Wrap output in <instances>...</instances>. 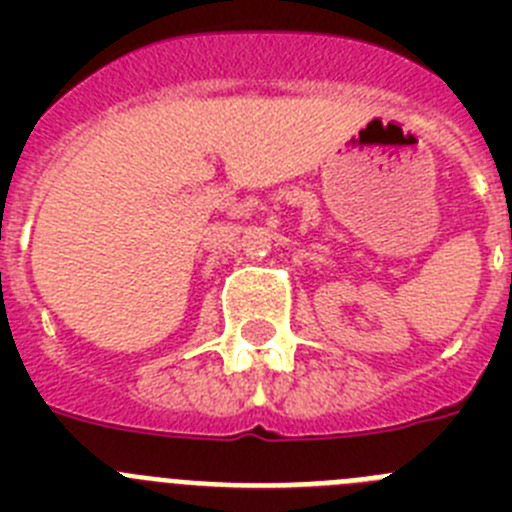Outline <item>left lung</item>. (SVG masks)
<instances>
[{
    "mask_svg": "<svg viewBox=\"0 0 512 512\" xmlns=\"http://www.w3.org/2000/svg\"><path fill=\"white\" fill-rule=\"evenodd\" d=\"M510 277H512V274H510Z\"/></svg>",
    "mask_w": 512,
    "mask_h": 512,
    "instance_id": "8db88e82",
    "label": "left lung"
}]
</instances>
